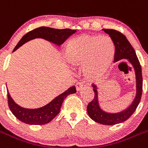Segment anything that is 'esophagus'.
I'll use <instances>...</instances> for the list:
<instances>
[{"label":"esophagus","mask_w":148,"mask_h":148,"mask_svg":"<svg viewBox=\"0 0 148 148\" xmlns=\"http://www.w3.org/2000/svg\"><path fill=\"white\" fill-rule=\"evenodd\" d=\"M82 88H83V83L82 82H78L76 84V88L77 91H80Z\"/></svg>","instance_id":"esophagus-1"}]
</instances>
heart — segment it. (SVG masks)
Segmentation results:
<instances>
[{
  "mask_svg": "<svg viewBox=\"0 0 148 148\" xmlns=\"http://www.w3.org/2000/svg\"><path fill=\"white\" fill-rule=\"evenodd\" d=\"M63 57L72 67L83 66L88 79L98 81L105 77L110 69L114 57V47L109 37L84 34L68 43Z\"/></svg>",
  "mask_w": 148,
  "mask_h": 148,
  "instance_id": "obj_1",
  "label": "heart"
}]
</instances>
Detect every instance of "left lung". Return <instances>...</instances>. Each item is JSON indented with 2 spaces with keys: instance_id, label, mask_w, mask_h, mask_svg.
<instances>
[{
  "instance_id": "1",
  "label": "left lung",
  "mask_w": 148,
  "mask_h": 148,
  "mask_svg": "<svg viewBox=\"0 0 148 148\" xmlns=\"http://www.w3.org/2000/svg\"><path fill=\"white\" fill-rule=\"evenodd\" d=\"M103 31L110 35L114 45V63L123 59L128 60L133 66L136 79V94L133 101L126 108L115 112L106 111L102 108L99 96V86L96 85H92L95 96L93 100L88 103L87 107L88 115L98 123L112 125L124 122L130 118L135 112L139 105L143 93V76L142 68L134 49L126 37L121 33L112 29H103Z\"/></svg>"
}]
</instances>
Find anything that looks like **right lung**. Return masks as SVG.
I'll return each mask as SVG.
<instances>
[{
    "label": "right lung",
    "mask_w": 148,
    "mask_h": 148,
    "mask_svg": "<svg viewBox=\"0 0 148 148\" xmlns=\"http://www.w3.org/2000/svg\"><path fill=\"white\" fill-rule=\"evenodd\" d=\"M76 32V30H71L69 28L55 29L48 27H38L23 36L15 47L13 52L27 41L37 38H44L47 41L53 43L54 45L57 46H60L68 38H69ZM7 92L9 109L12 114L18 120L29 125H44L50 122L58 114H59L63 100L69 95L75 93L77 90L74 86L71 87L65 92L52 99L45 106L36 109L25 108L18 105L11 97L8 88Z\"/></svg>",
    "instance_id": "right-lung-1"
}]
</instances>
